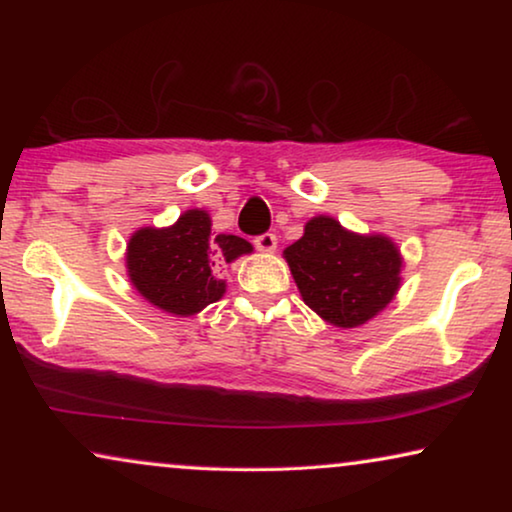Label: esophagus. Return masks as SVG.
I'll list each match as a JSON object with an SVG mask.
<instances>
[{
    "label": "esophagus",
    "mask_w": 512,
    "mask_h": 512,
    "mask_svg": "<svg viewBox=\"0 0 512 512\" xmlns=\"http://www.w3.org/2000/svg\"><path fill=\"white\" fill-rule=\"evenodd\" d=\"M254 247L258 251H263V254H272V251L277 249V237L272 235V233L258 235V237H254Z\"/></svg>",
    "instance_id": "34e87169"
}]
</instances>
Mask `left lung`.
Wrapping results in <instances>:
<instances>
[{
	"mask_svg": "<svg viewBox=\"0 0 512 512\" xmlns=\"http://www.w3.org/2000/svg\"><path fill=\"white\" fill-rule=\"evenodd\" d=\"M284 258L305 305L333 326L366 324L401 284V254L389 237L349 233L331 216L307 223Z\"/></svg>",
	"mask_w": 512,
	"mask_h": 512,
	"instance_id": "1",
	"label": "left lung"
}]
</instances>
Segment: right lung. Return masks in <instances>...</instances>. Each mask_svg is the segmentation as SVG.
<instances>
[{"label":"right lung","mask_w":512,"mask_h":512,"mask_svg":"<svg viewBox=\"0 0 512 512\" xmlns=\"http://www.w3.org/2000/svg\"><path fill=\"white\" fill-rule=\"evenodd\" d=\"M249 251L242 237L212 235L207 212L188 209L172 228H142L130 237L128 275L149 303L188 317L226 291V282L214 277L216 268Z\"/></svg>","instance_id":"obj_1"}]
</instances>
